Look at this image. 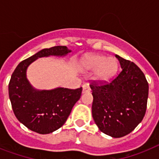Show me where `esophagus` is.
Instances as JSON below:
<instances>
[{
  "label": "esophagus",
  "mask_w": 159,
  "mask_h": 159,
  "mask_svg": "<svg viewBox=\"0 0 159 159\" xmlns=\"http://www.w3.org/2000/svg\"><path fill=\"white\" fill-rule=\"evenodd\" d=\"M82 89H83V91H82L83 92H90L91 88H90V86L88 84H84L82 86Z\"/></svg>",
  "instance_id": "esophagus-1"
}]
</instances>
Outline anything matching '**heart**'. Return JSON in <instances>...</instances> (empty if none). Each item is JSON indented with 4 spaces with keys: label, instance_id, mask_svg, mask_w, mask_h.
Masks as SVG:
<instances>
[{
    "label": "heart",
    "instance_id": "1",
    "mask_svg": "<svg viewBox=\"0 0 159 159\" xmlns=\"http://www.w3.org/2000/svg\"><path fill=\"white\" fill-rule=\"evenodd\" d=\"M84 64L88 70L97 69L96 78L101 82H106L116 74L117 62L112 57H106L103 55H92L85 58Z\"/></svg>",
    "mask_w": 159,
    "mask_h": 159
}]
</instances>
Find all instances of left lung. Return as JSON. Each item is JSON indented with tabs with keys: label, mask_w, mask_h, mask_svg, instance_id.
Instances as JSON below:
<instances>
[{
	"label": "left lung",
	"mask_w": 159,
	"mask_h": 159,
	"mask_svg": "<svg viewBox=\"0 0 159 159\" xmlns=\"http://www.w3.org/2000/svg\"><path fill=\"white\" fill-rule=\"evenodd\" d=\"M121 71L110 82L92 80V116L99 129L120 138L134 129L145 115L148 83L133 62L116 55Z\"/></svg>",
	"instance_id": "8db88e82"
}]
</instances>
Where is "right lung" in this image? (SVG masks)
I'll use <instances>...</instances> for the list:
<instances>
[{
    "label": "right lung",
    "mask_w": 159,
    "mask_h": 159,
    "mask_svg": "<svg viewBox=\"0 0 159 159\" xmlns=\"http://www.w3.org/2000/svg\"><path fill=\"white\" fill-rule=\"evenodd\" d=\"M70 52L66 46L42 49L20 62L11 75L9 97L14 114L18 120L30 130L46 134L62 127L75 103L80 99L82 87L36 91L26 78L27 67L38 57L50 55L64 56Z\"/></svg>",
    "instance_id": "1"
}]
</instances>
